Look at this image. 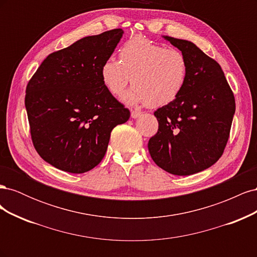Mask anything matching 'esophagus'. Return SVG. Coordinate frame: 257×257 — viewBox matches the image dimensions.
Masks as SVG:
<instances>
[{"label":"esophagus","mask_w":257,"mask_h":257,"mask_svg":"<svg viewBox=\"0 0 257 257\" xmlns=\"http://www.w3.org/2000/svg\"><path fill=\"white\" fill-rule=\"evenodd\" d=\"M141 114H142V112L141 111H137V110H133L131 112V116L133 119H136V118H138V116H141Z\"/></svg>","instance_id":"34e87169"}]
</instances>
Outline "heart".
<instances>
[{
	"instance_id": "b5f03b06",
	"label": "heart",
	"mask_w": 257,
	"mask_h": 257,
	"mask_svg": "<svg viewBox=\"0 0 257 257\" xmlns=\"http://www.w3.org/2000/svg\"><path fill=\"white\" fill-rule=\"evenodd\" d=\"M100 79L114 96L122 95L132 80L135 85L123 96L124 102L161 107L180 95L188 79V61L181 51L135 36L120 48V61L104 62Z\"/></svg>"
}]
</instances>
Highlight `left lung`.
<instances>
[{"label":"left lung","mask_w":257,"mask_h":257,"mask_svg":"<svg viewBox=\"0 0 257 257\" xmlns=\"http://www.w3.org/2000/svg\"><path fill=\"white\" fill-rule=\"evenodd\" d=\"M162 37L184 54L188 79L174 102L154 112L159 130L148 149L167 173L190 176L221 158L235 114V97L216 61L190 41Z\"/></svg>","instance_id":"left-lung-1"}]
</instances>
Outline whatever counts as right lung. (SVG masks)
Returning a JSON list of instances; mask_svg holds the SVG:
<instances>
[{
  "mask_svg": "<svg viewBox=\"0 0 257 257\" xmlns=\"http://www.w3.org/2000/svg\"><path fill=\"white\" fill-rule=\"evenodd\" d=\"M122 29L85 36L46 58L28 83L26 108L41 158L58 169L83 174L105 157L110 133L130 119L100 79Z\"/></svg>",
  "mask_w": 257,
  "mask_h": 257,
  "instance_id": "1",
  "label": "right lung"
}]
</instances>
